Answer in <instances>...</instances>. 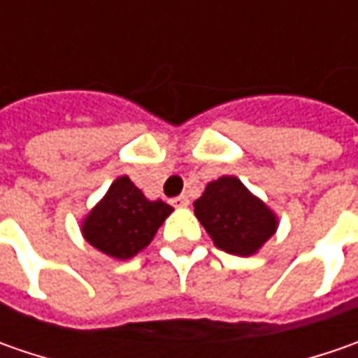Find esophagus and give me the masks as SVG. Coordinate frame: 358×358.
<instances>
[{
    "instance_id": "34e87169",
    "label": "esophagus",
    "mask_w": 358,
    "mask_h": 358,
    "mask_svg": "<svg viewBox=\"0 0 358 358\" xmlns=\"http://www.w3.org/2000/svg\"><path fill=\"white\" fill-rule=\"evenodd\" d=\"M171 203L175 207H187V205H189V197H187V195H179V197H175Z\"/></svg>"
}]
</instances>
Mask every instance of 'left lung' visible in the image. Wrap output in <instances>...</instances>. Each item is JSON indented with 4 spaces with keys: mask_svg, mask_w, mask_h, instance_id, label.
Wrapping results in <instances>:
<instances>
[{
    "mask_svg": "<svg viewBox=\"0 0 358 358\" xmlns=\"http://www.w3.org/2000/svg\"><path fill=\"white\" fill-rule=\"evenodd\" d=\"M193 207L215 247L237 257L259 253L279 227L277 213L235 175H223L207 183Z\"/></svg>",
    "mask_w": 358,
    "mask_h": 358,
    "instance_id": "obj_1",
    "label": "left lung"
}]
</instances>
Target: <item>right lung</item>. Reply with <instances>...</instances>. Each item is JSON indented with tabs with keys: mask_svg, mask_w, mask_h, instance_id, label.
I'll list each match as a JSON object with an SVG mask.
<instances>
[{
	"mask_svg": "<svg viewBox=\"0 0 358 358\" xmlns=\"http://www.w3.org/2000/svg\"><path fill=\"white\" fill-rule=\"evenodd\" d=\"M173 213L171 205L147 199L127 175L117 177L97 205L81 219L83 239L111 259L127 261L153 241Z\"/></svg>",
	"mask_w": 358,
	"mask_h": 358,
	"instance_id": "1",
	"label": "right lung"
}]
</instances>
